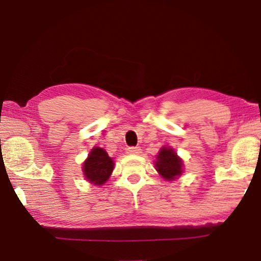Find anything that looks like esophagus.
Listing matches in <instances>:
<instances>
[{"mask_svg": "<svg viewBox=\"0 0 261 261\" xmlns=\"http://www.w3.org/2000/svg\"><path fill=\"white\" fill-rule=\"evenodd\" d=\"M141 152L140 147H129L127 148V153L129 154H139Z\"/></svg>", "mask_w": 261, "mask_h": 261, "instance_id": "esophagus-1", "label": "esophagus"}]
</instances>
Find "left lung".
<instances>
[{
  "mask_svg": "<svg viewBox=\"0 0 261 261\" xmlns=\"http://www.w3.org/2000/svg\"><path fill=\"white\" fill-rule=\"evenodd\" d=\"M183 161L170 147H162L159 151L155 169L166 180H174L183 173Z\"/></svg>",
  "mask_w": 261,
  "mask_h": 261,
  "instance_id": "8db88e82",
  "label": "left lung"
}]
</instances>
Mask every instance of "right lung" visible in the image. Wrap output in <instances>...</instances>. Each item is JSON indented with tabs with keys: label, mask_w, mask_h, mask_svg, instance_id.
Returning <instances> with one entry per match:
<instances>
[{
	"label": "right lung",
	"mask_w": 261,
	"mask_h": 261,
	"mask_svg": "<svg viewBox=\"0 0 261 261\" xmlns=\"http://www.w3.org/2000/svg\"><path fill=\"white\" fill-rule=\"evenodd\" d=\"M113 169V159L101 147L92 148L83 165V173L85 178L95 185H102L107 182Z\"/></svg>",
	"instance_id": "right-lung-1"
}]
</instances>
